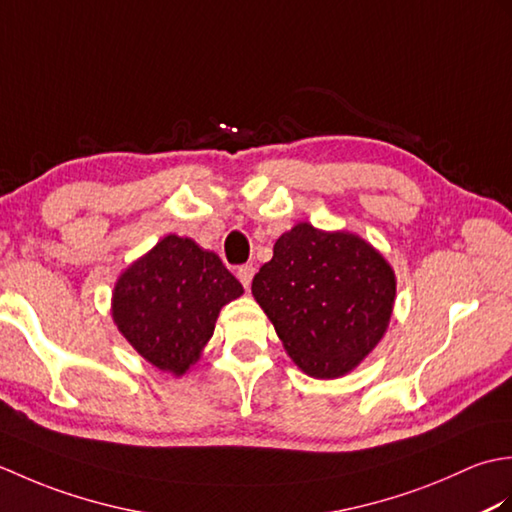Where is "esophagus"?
Segmentation results:
<instances>
[{
	"mask_svg": "<svg viewBox=\"0 0 512 512\" xmlns=\"http://www.w3.org/2000/svg\"><path fill=\"white\" fill-rule=\"evenodd\" d=\"M255 277V266L253 264H246V266H239L237 268V279L242 281V286L248 290L250 288V281Z\"/></svg>",
	"mask_w": 512,
	"mask_h": 512,
	"instance_id": "esophagus-1",
	"label": "esophagus"
}]
</instances>
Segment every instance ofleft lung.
<instances>
[{
    "label": "left lung",
    "instance_id": "1",
    "mask_svg": "<svg viewBox=\"0 0 512 512\" xmlns=\"http://www.w3.org/2000/svg\"><path fill=\"white\" fill-rule=\"evenodd\" d=\"M253 297L301 372L339 378L374 350L396 299L394 270L365 239L301 222L281 235Z\"/></svg>",
    "mask_w": 512,
    "mask_h": 512
}]
</instances>
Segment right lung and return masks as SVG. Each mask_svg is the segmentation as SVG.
Segmentation results:
<instances>
[{
  "label": "right lung",
  "instance_id": "obj_1",
  "mask_svg": "<svg viewBox=\"0 0 512 512\" xmlns=\"http://www.w3.org/2000/svg\"><path fill=\"white\" fill-rule=\"evenodd\" d=\"M242 292L215 253L167 235L118 277L112 317L145 361L182 376L213 336L217 314Z\"/></svg>",
  "mask_w": 512,
  "mask_h": 512
}]
</instances>
